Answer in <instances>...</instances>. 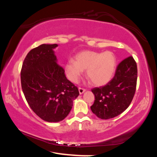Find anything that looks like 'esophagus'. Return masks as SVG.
Instances as JSON below:
<instances>
[{
  "label": "esophagus",
  "instance_id": "34e87169",
  "mask_svg": "<svg viewBox=\"0 0 157 157\" xmlns=\"http://www.w3.org/2000/svg\"><path fill=\"white\" fill-rule=\"evenodd\" d=\"M79 94H82L84 92L86 91V89H83V88H81V87H79Z\"/></svg>",
  "mask_w": 157,
  "mask_h": 157
}]
</instances>
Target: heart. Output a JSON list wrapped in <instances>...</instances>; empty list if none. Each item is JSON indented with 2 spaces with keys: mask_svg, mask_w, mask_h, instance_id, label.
<instances>
[{
  "mask_svg": "<svg viewBox=\"0 0 157 157\" xmlns=\"http://www.w3.org/2000/svg\"><path fill=\"white\" fill-rule=\"evenodd\" d=\"M117 60L111 51L103 52L84 50L75 55V61L69 60L65 65L68 78L73 82H78L84 70L94 85L102 86L109 82L116 71Z\"/></svg>",
  "mask_w": 157,
  "mask_h": 157,
  "instance_id": "heart-1",
  "label": "heart"
}]
</instances>
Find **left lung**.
<instances>
[{"instance_id": "left-lung-1", "label": "left lung", "mask_w": 157, "mask_h": 157, "mask_svg": "<svg viewBox=\"0 0 157 157\" xmlns=\"http://www.w3.org/2000/svg\"><path fill=\"white\" fill-rule=\"evenodd\" d=\"M137 65L133 57L125 58L116 69L113 78L103 86L91 89L95 95L92 112L101 119L120 115L131 104L137 82Z\"/></svg>"}]
</instances>
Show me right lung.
I'll list each match as a JSON object with an SVG mask.
<instances>
[{
    "label": "right lung",
    "instance_id": "right-lung-1",
    "mask_svg": "<svg viewBox=\"0 0 157 157\" xmlns=\"http://www.w3.org/2000/svg\"><path fill=\"white\" fill-rule=\"evenodd\" d=\"M57 44H42L32 49L23 61L21 87L29 106L47 122H59L68 115L79 93L66 78L53 49Z\"/></svg>",
    "mask_w": 157,
    "mask_h": 157
}]
</instances>
